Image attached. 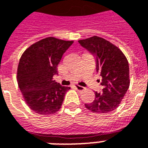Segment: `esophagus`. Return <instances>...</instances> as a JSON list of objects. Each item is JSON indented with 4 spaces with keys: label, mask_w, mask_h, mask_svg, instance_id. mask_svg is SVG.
<instances>
[{
    "label": "esophagus",
    "mask_w": 148,
    "mask_h": 148,
    "mask_svg": "<svg viewBox=\"0 0 148 148\" xmlns=\"http://www.w3.org/2000/svg\"><path fill=\"white\" fill-rule=\"evenodd\" d=\"M74 87H75V88H76L77 90H78V91H83L84 89V87L81 86V85H78V84H75Z\"/></svg>",
    "instance_id": "34e87169"
}]
</instances>
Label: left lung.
Segmentation results:
<instances>
[{
    "mask_svg": "<svg viewBox=\"0 0 148 148\" xmlns=\"http://www.w3.org/2000/svg\"><path fill=\"white\" fill-rule=\"evenodd\" d=\"M82 47L96 58V71L101 77V93L95 92V100L85 104L90 111L107 113L120 104L130 86L129 64L123 52L106 39L92 36L79 40Z\"/></svg>",
    "mask_w": 148,
    "mask_h": 148,
    "instance_id": "8db88e82",
    "label": "left lung"
}]
</instances>
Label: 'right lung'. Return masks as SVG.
<instances>
[{"label":"right lung","mask_w":148,"mask_h":148,"mask_svg":"<svg viewBox=\"0 0 148 148\" xmlns=\"http://www.w3.org/2000/svg\"><path fill=\"white\" fill-rule=\"evenodd\" d=\"M74 41L48 37L29 47L21 55L17 80L29 108L38 114H53L59 111L70 87L53 80L64 53Z\"/></svg>","instance_id":"obj_1"}]
</instances>
